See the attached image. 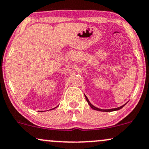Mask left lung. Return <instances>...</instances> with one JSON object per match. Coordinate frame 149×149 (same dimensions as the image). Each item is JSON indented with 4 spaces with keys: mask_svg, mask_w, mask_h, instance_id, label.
Instances as JSON below:
<instances>
[{
    "mask_svg": "<svg viewBox=\"0 0 149 149\" xmlns=\"http://www.w3.org/2000/svg\"><path fill=\"white\" fill-rule=\"evenodd\" d=\"M85 95V97H86V101H87V102H88V104H89V105H90V107H91L93 109H95V110H97V111H106V112H109V111H117V110H119V109H121V108H123L124 106L125 105V104H126V103H125V104H124L123 105H122V106H120V107H117V108H113V109H100V108H97V107H95L94 105H93V104H91V103L90 102V101L88 100V97H86V95Z\"/></svg>",
    "mask_w": 149,
    "mask_h": 149,
    "instance_id": "1",
    "label": "left lung"
}]
</instances>
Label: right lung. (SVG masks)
<instances>
[{"instance_id":"right-lung-1","label":"right lung","mask_w":149,"mask_h":149,"mask_svg":"<svg viewBox=\"0 0 149 149\" xmlns=\"http://www.w3.org/2000/svg\"><path fill=\"white\" fill-rule=\"evenodd\" d=\"M57 107H56L55 108H56ZM55 108H54V109H55Z\"/></svg>"}]
</instances>
